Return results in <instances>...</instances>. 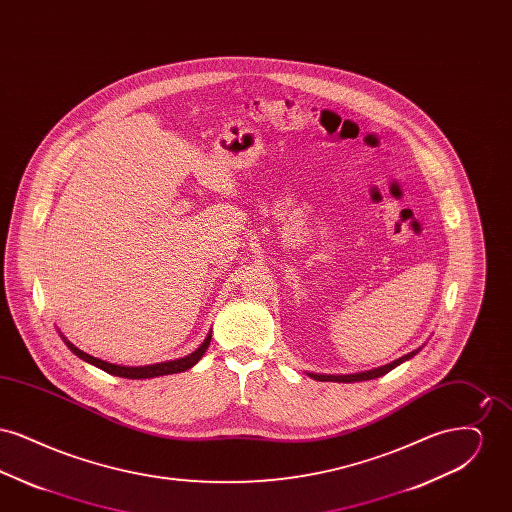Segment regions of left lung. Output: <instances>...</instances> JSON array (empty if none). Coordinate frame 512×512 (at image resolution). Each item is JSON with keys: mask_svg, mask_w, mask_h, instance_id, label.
<instances>
[{"mask_svg": "<svg viewBox=\"0 0 512 512\" xmlns=\"http://www.w3.org/2000/svg\"><path fill=\"white\" fill-rule=\"evenodd\" d=\"M420 349H422V347H418V349H414V351H411V353H407V355H403V357H399V359L391 361V363H388V365L378 366V368L365 370V372H355V374H315V372H307V376H311L313 380H318V382H343V384H351V382H365V380H374V378H380V376L388 374V372L393 370L395 366H399L401 363H405V361L413 359L414 355H416Z\"/></svg>", "mask_w": 512, "mask_h": 512, "instance_id": "left-lung-1", "label": "left lung"}]
</instances>
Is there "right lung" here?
Returning a JSON list of instances; mask_svg holds the SVG:
<instances>
[{
    "mask_svg": "<svg viewBox=\"0 0 512 512\" xmlns=\"http://www.w3.org/2000/svg\"><path fill=\"white\" fill-rule=\"evenodd\" d=\"M61 340L65 341V345L73 351L74 355L82 361H86L88 365L98 366L101 370H105L107 374H113V376H119V378H130V380H146V378H157V376H167V374H176V372H184L205 355L209 343H211V332L207 334V338L203 340V343L195 349L194 353L182 357V359H174V361H165V363H155V365L146 366H122L115 365V363H107V361H101L94 355H88L84 353L82 349H78L74 343L67 340L61 332H59Z\"/></svg>",
    "mask_w": 512,
    "mask_h": 512,
    "instance_id": "obj_1",
    "label": "right lung"
}]
</instances>
